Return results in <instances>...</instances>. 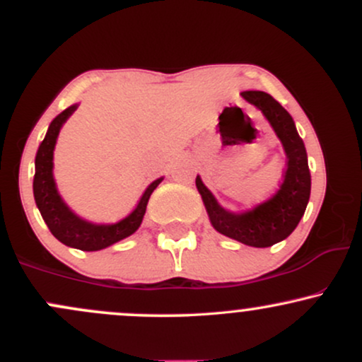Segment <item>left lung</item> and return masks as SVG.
Returning a JSON list of instances; mask_svg holds the SVG:
<instances>
[{
	"mask_svg": "<svg viewBox=\"0 0 362 362\" xmlns=\"http://www.w3.org/2000/svg\"><path fill=\"white\" fill-rule=\"evenodd\" d=\"M242 97L255 105L269 120L288 156V168L281 189L269 201L243 213H231L218 204L211 190L195 178L199 194L204 201L211 224L216 231L250 247L265 248L279 243L293 233L305 214L310 201L311 175L305 143L298 134L289 112L265 91H242Z\"/></svg>",
	"mask_w": 362,
	"mask_h": 362,
	"instance_id": "8db88e82",
	"label": "left lung"
}]
</instances>
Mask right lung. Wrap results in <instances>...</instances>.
Listing matches in <instances>:
<instances>
[{
	"label": "right lung",
	"instance_id": "add662e5",
	"mask_svg": "<svg viewBox=\"0 0 362 362\" xmlns=\"http://www.w3.org/2000/svg\"><path fill=\"white\" fill-rule=\"evenodd\" d=\"M78 105L68 107L62 110L56 119L52 120L51 126L47 129V134L39 149H37L35 156V175H34V197L35 204L39 207L40 214H42L45 224L51 230V233L59 240L61 243L68 245V247L78 248V250L95 252L102 250V248L110 247V245L120 242V240L127 238L129 235L134 233L141 226L144 213H146V206L149 201V195L153 190L160 185L163 177L158 178L153 184L148 185L144 190L143 197L127 218L122 221L114 224H95L85 221L80 216H76L64 204L61 195L57 194L56 182L52 177V155L54 146H56V139L59 136L62 124L69 119V115L76 110Z\"/></svg>",
	"mask_w": 362,
	"mask_h": 362
}]
</instances>
